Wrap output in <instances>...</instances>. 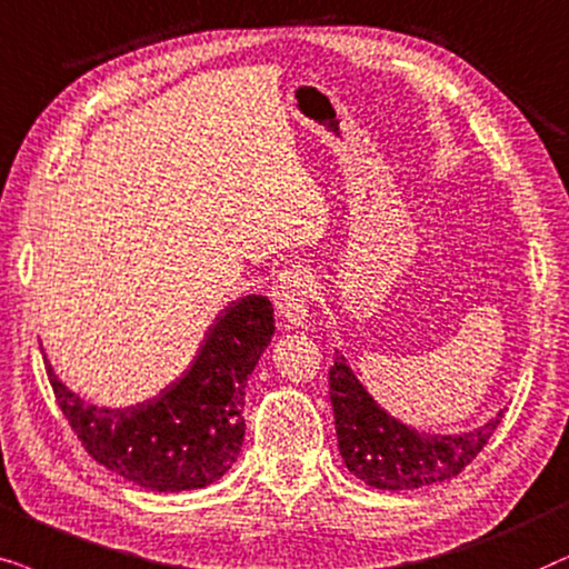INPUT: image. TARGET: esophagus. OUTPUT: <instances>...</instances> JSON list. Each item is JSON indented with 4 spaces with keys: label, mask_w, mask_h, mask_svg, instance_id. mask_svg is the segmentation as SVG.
<instances>
[{
    "label": "esophagus",
    "mask_w": 569,
    "mask_h": 569,
    "mask_svg": "<svg viewBox=\"0 0 569 569\" xmlns=\"http://www.w3.org/2000/svg\"><path fill=\"white\" fill-rule=\"evenodd\" d=\"M309 299H312V283H309L307 272L301 268H289L276 278L272 286V301H276V312L293 330L309 328Z\"/></svg>",
    "instance_id": "obj_1"
}]
</instances>
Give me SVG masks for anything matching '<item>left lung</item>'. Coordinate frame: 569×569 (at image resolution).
<instances>
[{
	"instance_id": "obj_1",
	"label": "left lung",
	"mask_w": 569,
	"mask_h": 569,
	"mask_svg": "<svg viewBox=\"0 0 569 569\" xmlns=\"http://www.w3.org/2000/svg\"><path fill=\"white\" fill-rule=\"evenodd\" d=\"M330 403L346 468L385 491L421 489L458 476L483 450L505 416L497 411L487 423L460 435H429L377 403L340 351L330 369Z\"/></svg>"
}]
</instances>
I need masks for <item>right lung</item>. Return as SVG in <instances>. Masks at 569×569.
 Here are the masks:
<instances>
[{
	"label": "right lung",
	"instance_id": "obj_1",
	"mask_svg": "<svg viewBox=\"0 0 569 569\" xmlns=\"http://www.w3.org/2000/svg\"><path fill=\"white\" fill-rule=\"evenodd\" d=\"M268 297L229 301L187 372L138 406L88 403L67 388L41 348L49 382L90 458L150 491L206 489L237 463L244 442V388L270 346Z\"/></svg>",
	"mask_w": 569,
	"mask_h": 569
}]
</instances>
